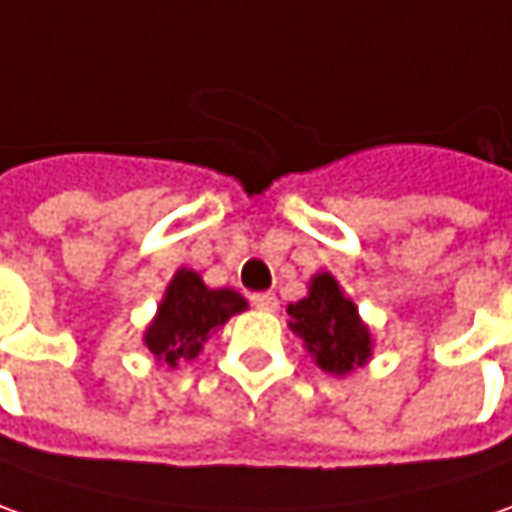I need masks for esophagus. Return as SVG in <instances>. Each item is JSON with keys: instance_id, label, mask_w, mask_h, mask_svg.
<instances>
[{"instance_id": "obj_1", "label": "esophagus", "mask_w": 512, "mask_h": 512, "mask_svg": "<svg viewBox=\"0 0 512 512\" xmlns=\"http://www.w3.org/2000/svg\"><path fill=\"white\" fill-rule=\"evenodd\" d=\"M252 306L260 311H277V297L272 291H260V294H252Z\"/></svg>"}]
</instances>
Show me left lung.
<instances>
[{"label": "left lung", "mask_w": 512, "mask_h": 512, "mask_svg": "<svg viewBox=\"0 0 512 512\" xmlns=\"http://www.w3.org/2000/svg\"><path fill=\"white\" fill-rule=\"evenodd\" d=\"M289 314L291 331L303 337L317 365L328 374H348L371 357V334L331 274H317L309 297L291 303Z\"/></svg>", "instance_id": "left-lung-1"}]
</instances>
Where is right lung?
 Listing matches in <instances>:
<instances>
[{"label":"right lung","instance_id":"obj_1","mask_svg":"<svg viewBox=\"0 0 512 512\" xmlns=\"http://www.w3.org/2000/svg\"><path fill=\"white\" fill-rule=\"evenodd\" d=\"M246 300L232 289H206L201 274L181 269L169 283L167 297L158 306L155 323L147 328L144 343L167 365L198 357L203 343L238 311Z\"/></svg>","mask_w":512,"mask_h":512}]
</instances>
